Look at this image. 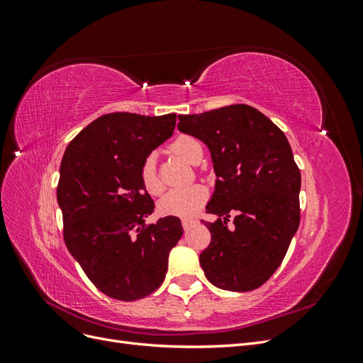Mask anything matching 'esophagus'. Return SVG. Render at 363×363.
Here are the masks:
<instances>
[{
    "label": "esophagus",
    "instance_id": "34e87169",
    "mask_svg": "<svg viewBox=\"0 0 363 363\" xmlns=\"http://www.w3.org/2000/svg\"><path fill=\"white\" fill-rule=\"evenodd\" d=\"M195 224L194 219H182V225L184 230H189Z\"/></svg>",
    "mask_w": 363,
    "mask_h": 363
}]
</instances>
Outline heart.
<instances>
[{
  "instance_id": "1",
  "label": "heart",
  "mask_w": 363,
  "mask_h": 363,
  "mask_svg": "<svg viewBox=\"0 0 363 363\" xmlns=\"http://www.w3.org/2000/svg\"><path fill=\"white\" fill-rule=\"evenodd\" d=\"M172 152L188 163L196 164L201 160L203 147L200 140L192 136H180L172 142ZM140 182L151 195H159L163 191V183L159 179L156 168V155L151 152L140 164ZM208 192L203 184H192L188 188L171 189L159 201V211L163 215L188 218L199 212V208L207 201Z\"/></svg>"
}]
</instances>
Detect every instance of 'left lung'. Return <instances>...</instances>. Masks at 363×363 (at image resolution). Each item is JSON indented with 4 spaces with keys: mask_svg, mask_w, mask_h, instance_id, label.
Instances as JSON below:
<instances>
[{
    "mask_svg": "<svg viewBox=\"0 0 363 363\" xmlns=\"http://www.w3.org/2000/svg\"><path fill=\"white\" fill-rule=\"evenodd\" d=\"M179 130L204 142L216 175L206 206L216 221L206 223L212 239L200 255L206 279L224 291L257 289L280 267L300 225L301 174L289 142L247 104L179 115Z\"/></svg>",
    "mask_w": 363,
    "mask_h": 363,
    "instance_id": "8db88e82",
    "label": "left lung"
}]
</instances>
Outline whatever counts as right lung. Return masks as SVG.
Segmentation results:
<instances>
[{"instance_id":"1","label":"right lung","mask_w":363,"mask_h":363,"mask_svg":"<svg viewBox=\"0 0 363 363\" xmlns=\"http://www.w3.org/2000/svg\"><path fill=\"white\" fill-rule=\"evenodd\" d=\"M175 119V113L103 115L63 155L57 203L65 244L111 298L135 301L155 292L183 235L177 216L144 227L155 201L140 182L142 162L172 136Z\"/></svg>"}]
</instances>
